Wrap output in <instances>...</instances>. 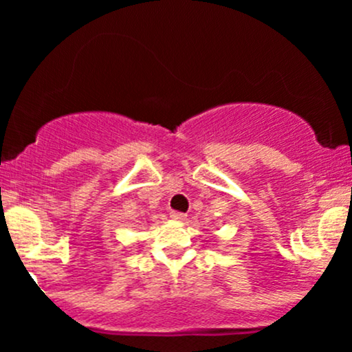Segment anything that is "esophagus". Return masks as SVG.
<instances>
[{"instance_id":"1","label":"esophagus","mask_w":352,"mask_h":352,"mask_svg":"<svg viewBox=\"0 0 352 352\" xmlns=\"http://www.w3.org/2000/svg\"><path fill=\"white\" fill-rule=\"evenodd\" d=\"M170 217H172L175 221H184L185 218H187V215H185V213H180V212H172Z\"/></svg>"}]
</instances>
